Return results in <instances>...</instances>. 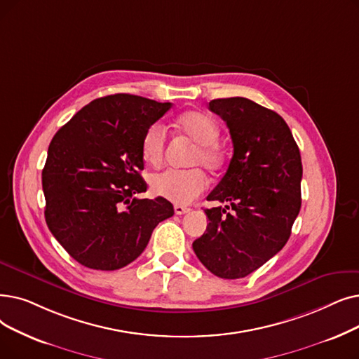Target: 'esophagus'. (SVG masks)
<instances>
[{
	"instance_id": "34e87169",
	"label": "esophagus",
	"mask_w": 359,
	"mask_h": 359,
	"mask_svg": "<svg viewBox=\"0 0 359 359\" xmlns=\"http://www.w3.org/2000/svg\"><path fill=\"white\" fill-rule=\"evenodd\" d=\"M189 211H191V208H188V207H183V205H175V212H176L177 215L186 214V212H189Z\"/></svg>"
}]
</instances>
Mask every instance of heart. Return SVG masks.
<instances>
[{"label": "heart", "instance_id": "b5f03b06", "mask_svg": "<svg viewBox=\"0 0 359 359\" xmlns=\"http://www.w3.org/2000/svg\"><path fill=\"white\" fill-rule=\"evenodd\" d=\"M177 129L196 144L189 163L202 164L210 171H215L223 164V152L217 145L220 128L217 121L202 111L183 113L176 120ZM165 132L160 124H152L144 133L141 154L147 164L158 167L164 158ZM207 176L198 167L175 170L170 168L151 177V188L158 195L175 204H189L207 189Z\"/></svg>", "mask_w": 359, "mask_h": 359}]
</instances>
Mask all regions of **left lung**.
<instances>
[{"label": "left lung", "instance_id": "1", "mask_svg": "<svg viewBox=\"0 0 359 359\" xmlns=\"http://www.w3.org/2000/svg\"><path fill=\"white\" fill-rule=\"evenodd\" d=\"M208 107L227 124L233 157L207 199L229 205L205 210L210 223L192 246L217 277L242 278L282 251L290 236L301 210V154L273 110L242 97L212 100Z\"/></svg>", "mask_w": 359, "mask_h": 359}]
</instances>
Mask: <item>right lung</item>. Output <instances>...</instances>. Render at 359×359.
Segmentation results:
<instances>
[{"mask_svg": "<svg viewBox=\"0 0 359 359\" xmlns=\"http://www.w3.org/2000/svg\"><path fill=\"white\" fill-rule=\"evenodd\" d=\"M171 108L130 93L93 100L53 137L42 170L45 222L69 255L92 270L126 267L152 230L175 214L167 199H139L141 142Z\"/></svg>", "mask_w": 359, "mask_h": 359, "instance_id": "obj_1", "label": "right lung"}]
</instances>
